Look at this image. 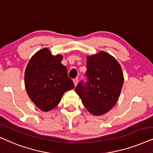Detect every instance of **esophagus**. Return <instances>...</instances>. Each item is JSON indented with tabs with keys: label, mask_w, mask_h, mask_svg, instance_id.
<instances>
[{
	"label": "esophagus",
	"mask_w": 153,
	"mask_h": 153,
	"mask_svg": "<svg viewBox=\"0 0 153 153\" xmlns=\"http://www.w3.org/2000/svg\"><path fill=\"white\" fill-rule=\"evenodd\" d=\"M73 82H74V85H75V86H76V85H78V78H75L74 80H73Z\"/></svg>",
	"instance_id": "1"
}]
</instances>
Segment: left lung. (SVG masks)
<instances>
[{
    "instance_id": "left-lung-1",
    "label": "left lung",
    "mask_w": 153,
    "mask_h": 153,
    "mask_svg": "<svg viewBox=\"0 0 153 153\" xmlns=\"http://www.w3.org/2000/svg\"><path fill=\"white\" fill-rule=\"evenodd\" d=\"M87 81H80L75 91L94 115H102L117 102L124 82L119 63L107 52L87 56Z\"/></svg>"
}]
</instances>
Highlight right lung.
I'll return each mask as SVG.
<instances>
[{
  "label": "right lung",
  "instance_id": "right-lung-1",
  "mask_svg": "<svg viewBox=\"0 0 153 153\" xmlns=\"http://www.w3.org/2000/svg\"><path fill=\"white\" fill-rule=\"evenodd\" d=\"M62 55L53 56L47 48L30 59L25 71V87L28 97L42 111H49L59 103L66 91L75 87L68 76Z\"/></svg>",
  "mask_w": 153,
  "mask_h": 153
}]
</instances>
